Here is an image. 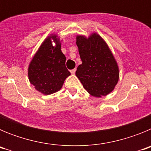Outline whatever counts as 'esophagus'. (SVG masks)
<instances>
[{"instance_id":"34e87169","label":"esophagus","mask_w":151,"mask_h":151,"mask_svg":"<svg viewBox=\"0 0 151 151\" xmlns=\"http://www.w3.org/2000/svg\"><path fill=\"white\" fill-rule=\"evenodd\" d=\"M76 69H72V70H70V73H71L72 74H75V73H76Z\"/></svg>"}]
</instances>
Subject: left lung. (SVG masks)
Masks as SVG:
<instances>
[{
	"instance_id": "8db88e82",
	"label": "left lung",
	"mask_w": 151,
	"mask_h": 151,
	"mask_svg": "<svg viewBox=\"0 0 151 151\" xmlns=\"http://www.w3.org/2000/svg\"><path fill=\"white\" fill-rule=\"evenodd\" d=\"M82 63L76 75L85 89L94 97L107 95L114 89L119 80V68L113 54L104 39L97 33L88 38L76 36Z\"/></svg>"
}]
</instances>
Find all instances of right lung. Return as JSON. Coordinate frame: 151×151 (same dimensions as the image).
<instances>
[{
	"label": "right lung",
	"mask_w": 151,
	"mask_h": 151,
	"mask_svg": "<svg viewBox=\"0 0 151 151\" xmlns=\"http://www.w3.org/2000/svg\"><path fill=\"white\" fill-rule=\"evenodd\" d=\"M56 35L48 36L31 61L28 70L29 81L38 91L50 94L58 91L70 73L66 67V57ZM55 45H52L51 39Z\"/></svg>",
	"instance_id": "add662e5"
}]
</instances>
